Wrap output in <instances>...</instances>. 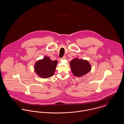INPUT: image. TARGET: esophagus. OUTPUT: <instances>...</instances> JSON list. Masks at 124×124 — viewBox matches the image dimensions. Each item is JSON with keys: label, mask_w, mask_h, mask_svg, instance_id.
<instances>
[{"label": "esophagus", "mask_w": 124, "mask_h": 124, "mask_svg": "<svg viewBox=\"0 0 124 124\" xmlns=\"http://www.w3.org/2000/svg\"><path fill=\"white\" fill-rule=\"evenodd\" d=\"M61 60H65V59H66V57L64 56L62 58H61Z\"/></svg>", "instance_id": "obj_1"}]
</instances>
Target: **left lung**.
Returning a JSON list of instances; mask_svg holds the SVG:
<instances>
[{
    "mask_svg": "<svg viewBox=\"0 0 124 124\" xmlns=\"http://www.w3.org/2000/svg\"><path fill=\"white\" fill-rule=\"evenodd\" d=\"M70 65L73 74L79 77L86 74L91 69V66L87 60L78 58L72 59Z\"/></svg>",
    "mask_w": 124,
    "mask_h": 124,
    "instance_id": "obj_1",
    "label": "left lung"
}]
</instances>
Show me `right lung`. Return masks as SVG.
Returning <instances> with one entry per match:
<instances>
[{"instance_id":"add662e5","label":"right lung","mask_w":124,"mask_h":124,"mask_svg":"<svg viewBox=\"0 0 124 124\" xmlns=\"http://www.w3.org/2000/svg\"><path fill=\"white\" fill-rule=\"evenodd\" d=\"M57 63L56 60L52 61L50 57L45 56L35 62L34 70L39 77L44 79L48 78L54 75Z\"/></svg>"}]
</instances>
